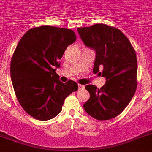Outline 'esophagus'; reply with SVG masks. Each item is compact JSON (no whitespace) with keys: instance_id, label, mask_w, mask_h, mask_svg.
Instances as JSON below:
<instances>
[{"instance_id":"1","label":"esophagus","mask_w":152,"mask_h":152,"mask_svg":"<svg viewBox=\"0 0 152 152\" xmlns=\"http://www.w3.org/2000/svg\"><path fill=\"white\" fill-rule=\"evenodd\" d=\"M84 88H85V86L82 85H78V89L79 90H81V89H84Z\"/></svg>"}]
</instances>
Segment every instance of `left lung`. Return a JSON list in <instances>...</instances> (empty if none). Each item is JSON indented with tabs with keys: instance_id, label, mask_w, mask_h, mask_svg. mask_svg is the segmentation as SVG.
I'll return each instance as SVG.
<instances>
[{
	"instance_id": "obj_1",
	"label": "left lung",
	"mask_w": 152,
	"mask_h": 152,
	"mask_svg": "<svg viewBox=\"0 0 152 152\" xmlns=\"http://www.w3.org/2000/svg\"><path fill=\"white\" fill-rule=\"evenodd\" d=\"M77 32L84 44L96 51L93 73L106 80L100 88L93 85L85 86L90 98L84 109L96 120L115 118L127 106L137 89L134 49L120 29L105 24L78 28Z\"/></svg>"
}]
</instances>
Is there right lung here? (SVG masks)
Masks as SVG:
<instances>
[{
	"label": "right lung",
	"mask_w": 152,
	"mask_h": 152,
	"mask_svg": "<svg viewBox=\"0 0 152 152\" xmlns=\"http://www.w3.org/2000/svg\"><path fill=\"white\" fill-rule=\"evenodd\" d=\"M76 40L69 28L42 26L20 39L11 61V77L20 105L28 115L48 120L62 110L65 99L78 88L72 80L61 82L55 72L67 46Z\"/></svg>",
	"instance_id": "obj_1"
}]
</instances>
